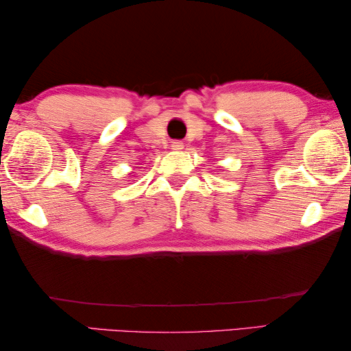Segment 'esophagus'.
I'll return each instance as SVG.
<instances>
[{"label": "esophagus", "mask_w": 351, "mask_h": 351, "mask_svg": "<svg viewBox=\"0 0 351 351\" xmlns=\"http://www.w3.org/2000/svg\"><path fill=\"white\" fill-rule=\"evenodd\" d=\"M183 147V143L182 141H172V149H182Z\"/></svg>", "instance_id": "esophagus-1"}]
</instances>
